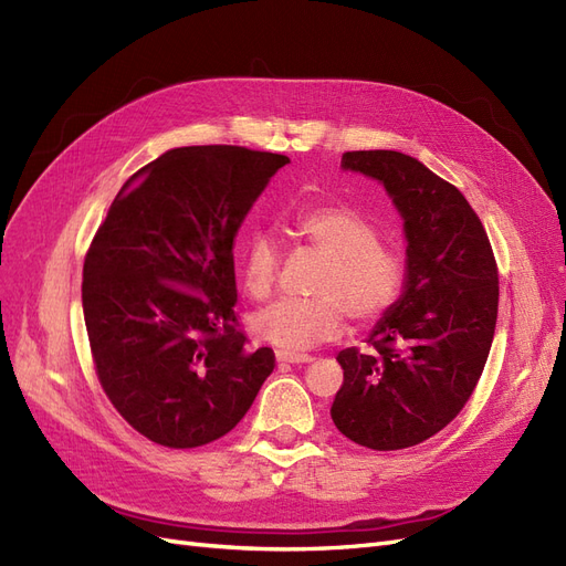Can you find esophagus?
<instances>
[{
	"mask_svg": "<svg viewBox=\"0 0 566 566\" xmlns=\"http://www.w3.org/2000/svg\"><path fill=\"white\" fill-rule=\"evenodd\" d=\"M276 361H279V366H287V364L300 366V364H312L314 358H312L310 354H287V352H276Z\"/></svg>",
	"mask_w": 566,
	"mask_h": 566,
	"instance_id": "esophagus-1",
	"label": "esophagus"
}]
</instances>
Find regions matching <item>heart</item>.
<instances>
[{
  "mask_svg": "<svg viewBox=\"0 0 566 566\" xmlns=\"http://www.w3.org/2000/svg\"><path fill=\"white\" fill-rule=\"evenodd\" d=\"M295 233L325 260L314 300H281L254 314L252 333L283 352H304L333 339L345 314L366 325L399 300L403 287L401 256L380 243L373 221L347 205H325L295 219ZM243 283L254 300H266L279 281L281 252L266 233H254L243 250Z\"/></svg>",
  "mask_w": 566,
  "mask_h": 566,
  "instance_id": "obj_1",
  "label": "heart"
}]
</instances>
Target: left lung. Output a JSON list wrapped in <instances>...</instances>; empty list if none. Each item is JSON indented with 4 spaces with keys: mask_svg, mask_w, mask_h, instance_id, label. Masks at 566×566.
<instances>
[{
    "mask_svg": "<svg viewBox=\"0 0 566 566\" xmlns=\"http://www.w3.org/2000/svg\"><path fill=\"white\" fill-rule=\"evenodd\" d=\"M345 172L385 186L403 219L399 300L368 335L370 352L342 349L331 416L347 439L399 451L434 437L468 403L499 316V269L482 221L458 188L399 150H352Z\"/></svg>",
    "mask_w": 566,
    "mask_h": 566,
    "instance_id": "obj_1",
    "label": "left lung"
}]
</instances>
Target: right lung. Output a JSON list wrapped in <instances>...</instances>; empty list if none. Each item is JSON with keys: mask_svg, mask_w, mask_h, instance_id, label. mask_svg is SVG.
Here are the masks:
<instances>
[{"mask_svg": "<svg viewBox=\"0 0 566 566\" xmlns=\"http://www.w3.org/2000/svg\"><path fill=\"white\" fill-rule=\"evenodd\" d=\"M287 163L243 146L167 150L119 188L84 256L98 382L160 447L196 449L231 432L276 364L238 331L233 245Z\"/></svg>", "mask_w": 566, "mask_h": 566, "instance_id": "add662e5", "label": "right lung"}]
</instances>
